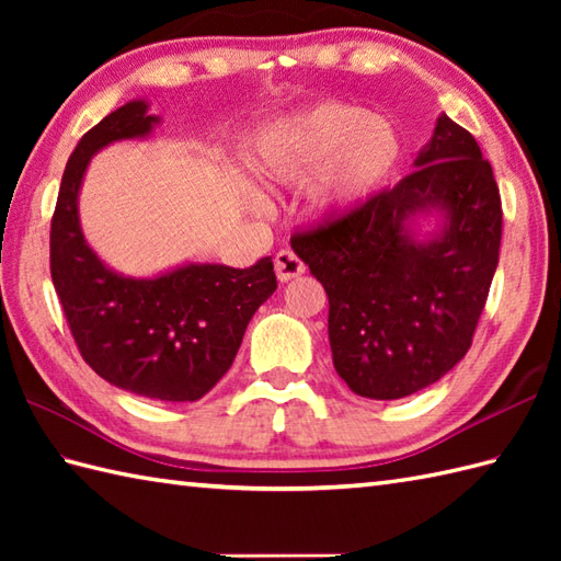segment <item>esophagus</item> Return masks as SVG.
<instances>
[{
    "label": "esophagus",
    "instance_id": "esophagus-1",
    "mask_svg": "<svg viewBox=\"0 0 561 561\" xmlns=\"http://www.w3.org/2000/svg\"><path fill=\"white\" fill-rule=\"evenodd\" d=\"M274 272H277L279 282H291L296 277H301L306 272V265L296 257V253H291V250H279L277 257H274Z\"/></svg>",
    "mask_w": 561,
    "mask_h": 561
}]
</instances>
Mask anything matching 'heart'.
I'll return each instance as SVG.
<instances>
[{"label":"heart","mask_w":561,"mask_h":561,"mask_svg":"<svg viewBox=\"0 0 561 561\" xmlns=\"http://www.w3.org/2000/svg\"><path fill=\"white\" fill-rule=\"evenodd\" d=\"M402 153V135L390 117L350 103H323L272 123L257 137L250 165L272 185H301L320 170L311 205L318 214L337 217L383 187ZM248 205L260 209L262 197L248 195Z\"/></svg>","instance_id":"1"}]
</instances>
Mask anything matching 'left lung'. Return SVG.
<instances>
[{"label": "left lung", "instance_id": "1", "mask_svg": "<svg viewBox=\"0 0 561 561\" xmlns=\"http://www.w3.org/2000/svg\"><path fill=\"white\" fill-rule=\"evenodd\" d=\"M437 219V229L421 224ZM502 243V197L474 137L446 113L414 171L344 217L291 238L330 313L332 364L356 396L400 400L472 344Z\"/></svg>", "mask_w": 561, "mask_h": 561}]
</instances>
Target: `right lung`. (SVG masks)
<instances>
[{
  "label": "right lung",
  "instance_id": "add662e5",
  "mask_svg": "<svg viewBox=\"0 0 561 561\" xmlns=\"http://www.w3.org/2000/svg\"><path fill=\"white\" fill-rule=\"evenodd\" d=\"M159 115L145 99L105 115L71 151L50 229L53 284L77 347L111 386L161 402H193L229 371L243 332L277 289L272 257L236 270L183 262L127 277L81 231L79 193L91 159L115 141L149 139Z\"/></svg>",
  "mask_w": 561,
  "mask_h": 561
}]
</instances>
